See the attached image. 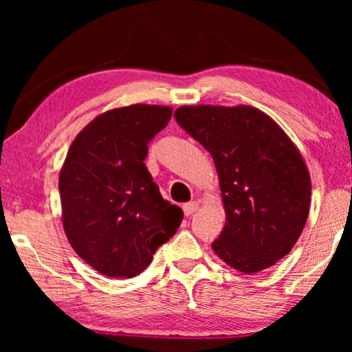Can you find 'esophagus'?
Here are the masks:
<instances>
[{"instance_id":"1","label":"esophagus","mask_w":352,"mask_h":352,"mask_svg":"<svg viewBox=\"0 0 352 352\" xmlns=\"http://www.w3.org/2000/svg\"><path fill=\"white\" fill-rule=\"evenodd\" d=\"M197 208H199V201H189V204L182 205V210H184L186 216H190L192 213H195Z\"/></svg>"}]
</instances>
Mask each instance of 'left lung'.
Masks as SVG:
<instances>
[{"label": "left lung", "instance_id": "left-lung-1", "mask_svg": "<svg viewBox=\"0 0 352 352\" xmlns=\"http://www.w3.org/2000/svg\"><path fill=\"white\" fill-rule=\"evenodd\" d=\"M176 122L213 157L226 210L214 253L254 274L292 252L309 214L311 179L300 152L261 110L184 105Z\"/></svg>", "mask_w": 352, "mask_h": 352}]
</instances>
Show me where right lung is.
I'll use <instances>...</instances> for the list:
<instances>
[{
    "instance_id": "1",
    "label": "right lung",
    "mask_w": 352,
    "mask_h": 352,
    "mask_svg": "<svg viewBox=\"0 0 352 352\" xmlns=\"http://www.w3.org/2000/svg\"><path fill=\"white\" fill-rule=\"evenodd\" d=\"M171 113L146 104L109 110L67 153L59 176L64 230L76 254L104 276L136 277L179 228L184 213L163 200L144 163Z\"/></svg>"
}]
</instances>
